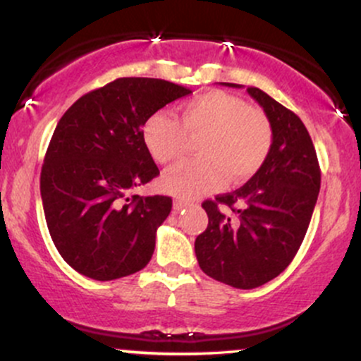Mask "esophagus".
Wrapping results in <instances>:
<instances>
[{
	"label": "esophagus",
	"instance_id": "1",
	"mask_svg": "<svg viewBox=\"0 0 361 361\" xmlns=\"http://www.w3.org/2000/svg\"><path fill=\"white\" fill-rule=\"evenodd\" d=\"M192 205V202L190 200H185V198H175V202H173V209L176 210V212H180L181 209H185V207H190Z\"/></svg>",
	"mask_w": 361,
	"mask_h": 361
}]
</instances>
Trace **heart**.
<instances>
[{
  "mask_svg": "<svg viewBox=\"0 0 361 361\" xmlns=\"http://www.w3.org/2000/svg\"><path fill=\"white\" fill-rule=\"evenodd\" d=\"M186 135L198 137L197 159L183 161L164 173L171 193L195 197L224 181L241 183L267 161L273 128L263 111L224 91H207L180 106V123L166 111L149 115L142 140L157 163H173L186 151Z\"/></svg>",
  "mask_w": 361,
  "mask_h": 361,
  "instance_id": "1",
  "label": "heart"
}]
</instances>
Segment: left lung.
<instances>
[{
	"label": "left lung",
	"mask_w": 361,
	"mask_h": 361,
	"mask_svg": "<svg viewBox=\"0 0 361 361\" xmlns=\"http://www.w3.org/2000/svg\"><path fill=\"white\" fill-rule=\"evenodd\" d=\"M247 93L271 123L270 154L246 185L202 204L209 226L195 239L202 271L243 290L264 285L292 263L321 188L316 149L302 120L259 88Z\"/></svg>",
	"instance_id": "obj_1"
}]
</instances>
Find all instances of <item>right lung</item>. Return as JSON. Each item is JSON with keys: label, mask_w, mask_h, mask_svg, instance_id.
<instances>
[{"label": "right lung", "mask_w": 361, "mask_h": 361, "mask_svg": "<svg viewBox=\"0 0 361 361\" xmlns=\"http://www.w3.org/2000/svg\"><path fill=\"white\" fill-rule=\"evenodd\" d=\"M190 93L171 81L118 78L62 115L45 152L40 195L52 241L78 273L109 281L149 263L173 200L132 195L159 175L142 126Z\"/></svg>", "instance_id": "add662e5"}]
</instances>
